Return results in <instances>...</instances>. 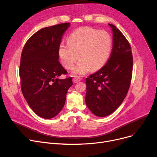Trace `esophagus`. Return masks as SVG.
<instances>
[{
    "mask_svg": "<svg viewBox=\"0 0 157 157\" xmlns=\"http://www.w3.org/2000/svg\"><path fill=\"white\" fill-rule=\"evenodd\" d=\"M80 81V78L79 77H75L73 78V82L74 83H77L78 82Z\"/></svg>",
    "mask_w": 157,
    "mask_h": 157,
    "instance_id": "obj_1",
    "label": "esophagus"
}]
</instances>
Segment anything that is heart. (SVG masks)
Here are the masks:
<instances>
[{
	"label": "heart",
	"instance_id": "obj_1",
	"mask_svg": "<svg viewBox=\"0 0 157 157\" xmlns=\"http://www.w3.org/2000/svg\"><path fill=\"white\" fill-rule=\"evenodd\" d=\"M112 49V39L107 32L91 27H82L70 35L68 44H60L58 54L63 65L68 70L73 67L79 57L80 59L72 73L82 75L90 69L94 71L103 67Z\"/></svg>",
	"mask_w": 157,
	"mask_h": 157
}]
</instances>
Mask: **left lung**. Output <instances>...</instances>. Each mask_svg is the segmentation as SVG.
Listing matches in <instances>:
<instances>
[{
  "instance_id": "8db88e82",
  "label": "left lung",
  "mask_w": 157,
  "mask_h": 157,
  "mask_svg": "<svg viewBox=\"0 0 157 157\" xmlns=\"http://www.w3.org/2000/svg\"><path fill=\"white\" fill-rule=\"evenodd\" d=\"M113 48L110 56L99 70L86 78V103L91 112L106 117L118 108L129 89L133 57L129 42L112 24Z\"/></svg>"
}]
</instances>
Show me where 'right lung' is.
Masks as SVG:
<instances>
[{"label": "right lung", "mask_w": 157, "mask_h": 157, "mask_svg": "<svg viewBox=\"0 0 157 157\" xmlns=\"http://www.w3.org/2000/svg\"><path fill=\"white\" fill-rule=\"evenodd\" d=\"M70 23L45 27L35 33L24 45L20 77L24 98L33 111L44 118L57 115L65 103L72 78L58 79L67 71L59 62L58 49Z\"/></svg>", "instance_id": "obj_1"}]
</instances>
